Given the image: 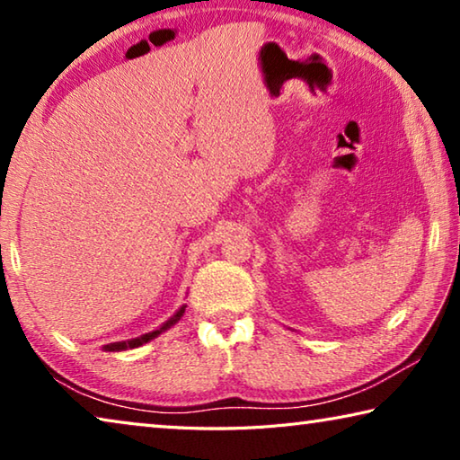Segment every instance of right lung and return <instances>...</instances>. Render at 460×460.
I'll return each instance as SVG.
<instances>
[{
	"label": "right lung",
	"mask_w": 460,
	"mask_h": 460,
	"mask_svg": "<svg viewBox=\"0 0 460 460\" xmlns=\"http://www.w3.org/2000/svg\"><path fill=\"white\" fill-rule=\"evenodd\" d=\"M184 308H186V306H181V310H176V314H174V316H170L168 321L160 326V329H155V331H152V332H146V334H142V337H137V339H129V341H118V342H109V345H105L103 349H105V351H128V349L142 347L144 342H147V341L155 339V337H158V334H162V332H164V331H168L170 326H174L178 321H181L182 314H184Z\"/></svg>",
	"instance_id": "add662e5"
}]
</instances>
